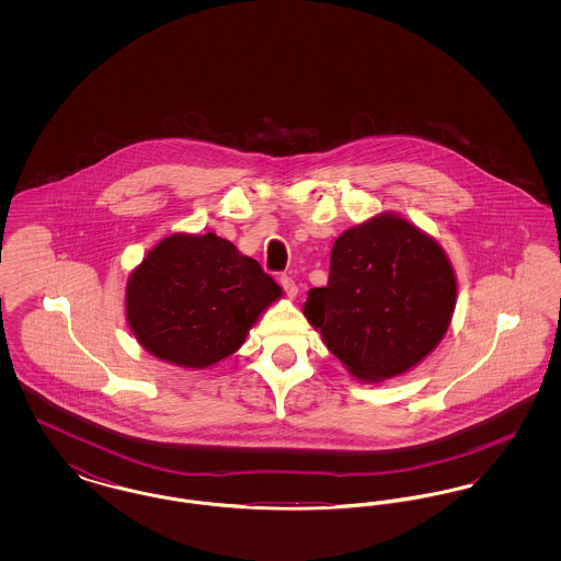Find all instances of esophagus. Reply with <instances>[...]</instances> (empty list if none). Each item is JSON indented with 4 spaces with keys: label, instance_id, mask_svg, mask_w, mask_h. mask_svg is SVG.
<instances>
[{
    "label": "esophagus",
    "instance_id": "34e87169",
    "mask_svg": "<svg viewBox=\"0 0 561 561\" xmlns=\"http://www.w3.org/2000/svg\"><path fill=\"white\" fill-rule=\"evenodd\" d=\"M279 284H282V288H284V293L288 294L290 298H294V296L298 294V286H296V282H294L290 275H282V277H279Z\"/></svg>",
    "mask_w": 561,
    "mask_h": 561
}]
</instances>
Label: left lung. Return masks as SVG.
Wrapping results in <instances>:
<instances>
[{"instance_id": "1", "label": "left lung", "mask_w": 561, "mask_h": 561, "mask_svg": "<svg viewBox=\"0 0 561 561\" xmlns=\"http://www.w3.org/2000/svg\"><path fill=\"white\" fill-rule=\"evenodd\" d=\"M456 279L444 250L398 216H376L332 245L305 316L348 373L378 382L416 366L446 334Z\"/></svg>"}]
</instances>
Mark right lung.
Instances as JSON below:
<instances>
[{"instance_id":"obj_1","label":"right lung","mask_w":561,"mask_h":561,"mask_svg":"<svg viewBox=\"0 0 561 561\" xmlns=\"http://www.w3.org/2000/svg\"><path fill=\"white\" fill-rule=\"evenodd\" d=\"M279 294L275 279L231 241L179 233L134 271L126 316L138 343L156 357L206 368L241 347Z\"/></svg>"}]
</instances>
